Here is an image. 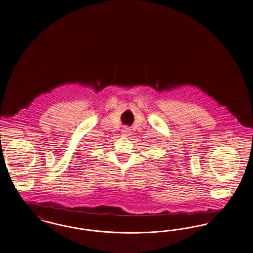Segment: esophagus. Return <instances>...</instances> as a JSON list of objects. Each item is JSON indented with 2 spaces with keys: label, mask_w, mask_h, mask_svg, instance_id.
<instances>
[{
  "label": "esophagus",
  "mask_w": 253,
  "mask_h": 253,
  "mask_svg": "<svg viewBox=\"0 0 253 253\" xmlns=\"http://www.w3.org/2000/svg\"><path fill=\"white\" fill-rule=\"evenodd\" d=\"M131 130H130V128L128 127V126H125L123 129H122V133H123V135L124 136H129L131 132H130Z\"/></svg>",
  "instance_id": "obj_1"
}]
</instances>
